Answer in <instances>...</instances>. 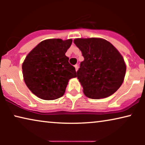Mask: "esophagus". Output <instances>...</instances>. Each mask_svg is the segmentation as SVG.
Wrapping results in <instances>:
<instances>
[{
	"mask_svg": "<svg viewBox=\"0 0 145 145\" xmlns=\"http://www.w3.org/2000/svg\"><path fill=\"white\" fill-rule=\"evenodd\" d=\"M74 67H75V70H76V71H78V65H74Z\"/></svg>",
	"mask_w": 145,
	"mask_h": 145,
	"instance_id": "obj_1",
	"label": "esophagus"
}]
</instances>
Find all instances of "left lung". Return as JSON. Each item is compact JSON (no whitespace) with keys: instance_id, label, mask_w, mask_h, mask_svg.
Instances as JSON below:
<instances>
[{"instance_id":"1","label":"left lung","mask_w":145,"mask_h":145,"mask_svg":"<svg viewBox=\"0 0 145 145\" xmlns=\"http://www.w3.org/2000/svg\"><path fill=\"white\" fill-rule=\"evenodd\" d=\"M84 57L76 72L84 94L92 99L104 98L121 86L126 72L124 59L114 45L101 38L74 40Z\"/></svg>"}]
</instances>
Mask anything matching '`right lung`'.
Returning a JSON list of instances; mask_svg holds the SVG:
<instances>
[{"instance_id": "obj_1", "label": "right lung", "mask_w": 145, "mask_h": 145, "mask_svg": "<svg viewBox=\"0 0 145 145\" xmlns=\"http://www.w3.org/2000/svg\"><path fill=\"white\" fill-rule=\"evenodd\" d=\"M71 39H46L39 43L22 64L24 80L31 92L45 100L59 98L65 94L71 78L76 77L75 68L65 55Z\"/></svg>"}]
</instances>
